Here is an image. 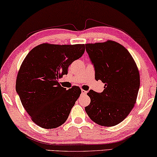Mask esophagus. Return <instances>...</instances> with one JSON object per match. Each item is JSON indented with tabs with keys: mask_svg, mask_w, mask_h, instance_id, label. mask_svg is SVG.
Instances as JSON below:
<instances>
[{
	"mask_svg": "<svg viewBox=\"0 0 157 157\" xmlns=\"http://www.w3.org/2000/svg\"><path fill=\"white\" fill-rule=\"evenodd\" d=\"M86 93H87V91L84 90V89H82V93H81L82 95H85V94H86Z\"/></svg>",
	"mask_w": 157,
	"mask_h": 157,
	"instance_id": "1",
	"label": "esophagus"
}]
</instances>
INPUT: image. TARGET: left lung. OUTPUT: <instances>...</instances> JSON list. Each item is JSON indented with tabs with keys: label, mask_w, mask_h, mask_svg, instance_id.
Returning <instances> with one entry per match:
<instances>
[{
	"label": "left lung",
	"mask_w": 157,
	"mask_h": 157,
	"mask_svg": "<svg viewBox=\"0 0 157 157\" xmlns=\"http://www.w3.org/2000/svg\"><path fill=\"white\" fill-rule=\"evenodd\" d=\"M85 47L95 68V79L105 84L101 93H87L91 102L85 111L98 125L115 126L128 115L136 103L138 68L127 49L117 42L88 43Z\"/></svg>",
	"instance_id": "obj_1"
}]
</instances>
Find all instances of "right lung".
Here are the masks:
<instances>
[{
  "instance_id": "1",
  "label": "right lung",
  "mask_w": 157,
  "mask_h": 157,
  "mask_svg": "<svg viewBox=\"0 0 157 157\" xmlns=\"http://www.w3.org/2000/svg\"><path fill=\"white\" fill-rule=\"evenodd\" d=\"M84 44L43 43L25 57L17 76L16 91L33 122L43 128H55L68 119L80 96L74 86L66 90L58 79L68 73V66L80 58Z\"/></svg>"
}]
</instances>
